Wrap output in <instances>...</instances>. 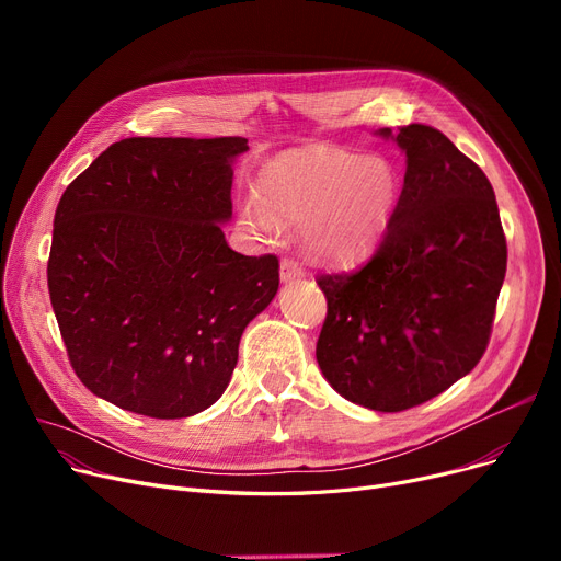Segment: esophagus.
Segmentation results:
<instances>
[{"label":"esophagus","instance_id":"esophagus-1","mask_svg":"<svg viewBox=\"0 0 561 561\" xmlns=\"http://www.w3.org/2000/svg\"><path fill=\"white\" fill-rule=\"evenodd\" d=\"M279 277H282V282H293V279L305 277V271H302V265L296 259L284 256L282 263H279Z\"/></svg>","mask_w":561,"mask_h":561}]
</instances>
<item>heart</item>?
<instances>
[{"label":"heart","instance_id":"1","mask_svg":"<svg viewBox=\"0 0 561 561\" xmlns=\"http://www.w3.org/2000/svg\"><path fill=\"white\" fill-rule=\"evenodd\" d=\"M400 199V174L385 157L339 147L284 152L256 172V197L239 206L241 225L261 239L279 222L307 225L309 250L334 263L370 252L389 229Z\"/></svg>","mask_w":561,"mask_h":561}]
</instances>
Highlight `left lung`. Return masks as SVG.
<instances>
[{
  "mask_svg": "<svg viewBox=\"0 0 561 561\" xmlns=\"http://www.w3.org/2000/svg\"><path fill=\"white\" fill-rule=\"evenodd\" d=\"M377 134L407 157L402 193L368 263L316 277L328 298L316 359L345 400L404 411L482 359L507 241L486 174L448 136L427 125Z\"/></svg>",
  "mask_w": 561,
  "mask_h": 561,
  "instance_id": "8db88e82",
  "label": "left lung"
}]
</instances>
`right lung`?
Returning <instances> with one entry per match:
<instances>
[{
  "label": "right lung",
  "instance_id": "add662e5",
  "mask_svg": "<svg viewBox=\"0 0 561 561\" xmlns=\"http://www.w3.org/2000/svg\"><path fill=\"white\" fill-rule=\"evenodd\" d=\"M241 136L125 138L56 206L47 286L83 387L150 419L211 407L248 322L279 288L275 254L233 252L231 163Z\"/></svg>",
  "mask_w": 561,
  "mask_h": 561
}]
</instances>
